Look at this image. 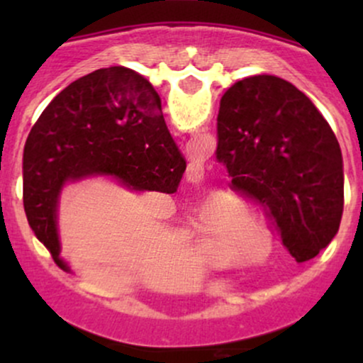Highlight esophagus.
Listing matches in <instances>:
<instances>
[{"instance_id":"esophagus-1","label":"esophagus","mask_w":363,"mask_h":363,"mask_svg":"<svg viewBox=\"0 0 363 363\" xmlns=\"http://www.w3.org/2000/svg\"><path fill=\"white\" fill-rule=\"evenodd\" d=\"M198 174H199V177L203 176V167H198Z\"/></svg>"}]
</instances>
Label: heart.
I'll use <instances>...</instances> for the list:
<instances>
[{"label":"heart","instance_id":"b5f03b06","mask_svg":"<svg viewBox=\"0 0 363 363\" xmlns=\"http://www.w3.org/2000/svg\"><path fill=\"white\" fill-rule=\"evenodd\" d=\"M199 227L205 230V245L208 256H210L215 262L222 264V262L228 261L232 251H234L237 237L244 234L245 228L249 227V220L247 216L240 213V211H232L225 230H213V227H211L210 223H201ZM254 232H256V235H262L259 228H256ZM257 239H259V237H257Z\"/></svg>","mask_w":363,"mask_h":363}]
</instances>
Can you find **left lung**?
I'll list each match as a JSON object with an SVG mask.
<instances>
[{
  "instance_id": "1",
  "label": "left lung",
  "mask_w": 363,
  "mask_h": 363,
  "mask_svg": "<svg viewBox=\"0 0 363 363\" xmlns=\"http://www.w3.org/2000/svg\"><path fill=\"white\" fill-rule=\"evenodd\" d=\"M216 131L232 189L264 210L291 257L328 247L343 215V157L309 97L278 77L244 78L223 94Z\"/></svg>"
}]
</instances>
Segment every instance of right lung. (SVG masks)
I'll list each match as a JSON object with an SVG mask.
<instances>
[{
    "label": "right lung",
    "instance_id": "add662e5",
    "mask_svg": "<svg viewBox=\"0 0 363 363\" xmlns=\"http://www.w3.org/2000/svg\"><path fill=\"white\" fill-rule=\"evenodd\" d=\"M186 170L160 97L123 66L78 78L49 102L23 148V208L37 239L60 259L57 196L66 181L112 176L136 191L176 193Z\"/></svg>",
    "mask_w": 363,
    "mask_h": 363
}]
</instances>
